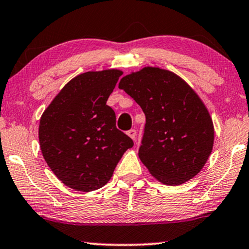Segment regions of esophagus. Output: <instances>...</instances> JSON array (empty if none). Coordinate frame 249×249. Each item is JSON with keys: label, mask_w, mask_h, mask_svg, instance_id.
I'll list each match as a JSON object with an SVG mask.
<instances>
[{"label": "esophagus", "mask_w": 249, "mask_h": 249, "mask_svg": "<svg viewBox=\"0 0 249 249\" xmlns=\"http://www.w3.org/2000/svg\"><path fill=\"white\" fill-rule=\"evenodd\" d=\"M136 134H137V131L135 129H130V130L127 131V135L132 139H136Z\"/></svg>", "instance_id": "obj_1"}]
</instances>
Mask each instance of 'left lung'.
<instances>
[{"instance_id": "8db88e82", "label": "left lung", "mask_w": 249, "mask_h": 249, "mask_svg": "<svg viewBox=\"0 0 249 249\" xmlns=\"http://www.w3.org/2000/svg\"><path fill=\"white\" fill-rule=\"evenodd\" d=\"M145 113L138 155L159 181L177 186L194 178L212 152L213 122L197 94L171 71L146 67L119 83Z\"/></svg>"}]
</instances>
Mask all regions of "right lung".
<instances>
[{
  "mask_svg": "<svg viewBox=\"0 0 249 249\" xmlns=\"http://www.w3.org/2000/svg\"><path fill=\"white\" fill-rule=\"evenodd\" d=\"M120 70L88 71L70 80L44 112L39 144L47 165L64 185L93 192L111 179L132 139L115 125L107 105Z\"/></svg>",
  "mask_w": 249,
  "mask_h": 249,
  "instance_id": "add662e5",
  "label": "right lung"
}]
</instances>
